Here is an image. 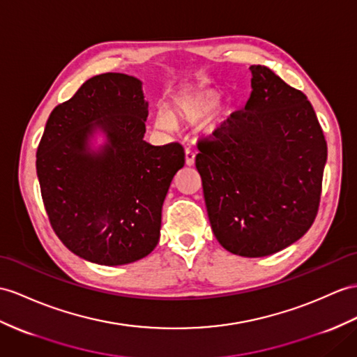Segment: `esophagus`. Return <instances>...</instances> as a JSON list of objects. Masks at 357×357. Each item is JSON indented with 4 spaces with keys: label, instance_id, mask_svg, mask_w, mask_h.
<instances>
[{
    "label": "esophagus",
    "instance_id": "esophagus-1",
    "mask_svg": "<svg viewBox=\"0 0 357 357\" xmlns=\"http://www.w3.org/2000/svg\"><path fill=\"white\" fill-rule=\"evenodd\" d=\"M185 154H186V165L188 167H192V165L195 163V151L190 149H186Z\"/></svg>",
    "mask_w": 357,
    "mask_h": 357
}]
</instances>
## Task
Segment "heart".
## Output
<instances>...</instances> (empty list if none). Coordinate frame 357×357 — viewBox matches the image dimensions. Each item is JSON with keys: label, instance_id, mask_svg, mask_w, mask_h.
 Segmentation results:
<instances>
[{"label": "heart", "instance_id": "obj_1", "mask_svg": "<svg viewBox=\"0 0 357 357\" xmlns=\"http://www.w3.org/2000/svg\"><path fill=\"white\" fill-rule=\"evenodd\" d=\"M220 98L212 92H194V93H181L177 95L171 102V109L158 112V126L162 128H174L176 119L195 123L206 118L208 113L218 106Z\"/></svg>", "mask_w": 357, "mask_h": 357}]
</instances>
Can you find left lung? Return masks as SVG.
Segmentation results:
<instances>
[{"label":"left lung","mask_w":357,"mask_h":357,"mask_svg":"<svg viewBox=\"0 0 357 357\" xmlns=\"http://www.w3.org/2000/svg\"><path fill=\"white\" fill-rule=\"evenodd\" d=\"M242 110L197 144L208 220L233 255L264 257L298 241L314 224L327 142L301 91L251 65Z\"/></svg>","instance_id":"8db88e82"}]
</instances>
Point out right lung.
Masks as SVG:
<instances>
[{
    "instance_id": "add662e5",
    "label": "right lung",
    "mask_w": 357,
    "mask_h": 357,
    "mask_svg": "<svg viewBox=\"0 0 357 357\" xmlns=\"http://www.w3.org/2000/svg\"><path fill=\"white\" fill-rule=\"evenodd\" d=\"M146 107L137 78L106 73L56 106L43 130L36 169L50 224L89 262L132 264L159 242L162 204L185 149L144 141ZM97 128L108 144L91 153L87 141Z\"/></svg>"
}]
</instances>
